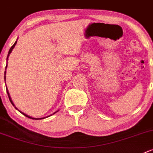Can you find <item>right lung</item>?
<instances>
[{"label": "right lung", "mask_w": 153, "mask_h": 153, "mask_svg": "<svg viewBox=\"0 0 153 153\" xmlns=\"http://www.w3.org/2000/svg\"><path fill=\"white\" fill-rule=\"evenodd\" d=\"M16 43H17V41L15 42V43H14V45H12V47H11V48L10 49H9V53H8V56H7V58H6V59H8V57H9V53H10L11 52H12V49H13L14 48V47L15 46V45H16ZM6 67H7V65H6ZM5 74H6V71H5ZM4 79H6V76H4ZM7 94H8V97H9V100H10V102H11V103L12 104V105H14V104H13V102H12V100H11V98H10V96H9V92H8V90L7 91ZM14 106H15V105H14ZM17 109V108H16ZM20 113H22V114L23 115H24L25 116H26V117H28V118H29V119H44V118H40V119H35V118H31V116H28V115H26V114H25V113H22V112H20Z\"/></svg>", "instance_id": "right-lung-1"}]
</instances>
